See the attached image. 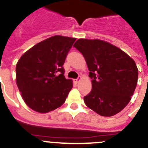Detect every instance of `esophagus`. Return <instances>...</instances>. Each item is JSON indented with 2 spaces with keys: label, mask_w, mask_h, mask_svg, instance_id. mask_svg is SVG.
I'll list each match as a JSON object with an SVG mask.
<instances>
[{
  "label": "esophagus",
  "mask_w": 148,
  "mask_h": 148,
  "mask_svg": "<svg viewBox=\"0 0 148 148\" xmlns=\"http://www.w3.org/2000/svg\"><path fill=\"white\" fill-rule=\"evenodd\" d=\"M81 77H79V78H77V79H75V80H74V82H75V83H78V82H80V80H81Z\"/></svg>",
  "instance_id": "34e87169"
}]
</instances>
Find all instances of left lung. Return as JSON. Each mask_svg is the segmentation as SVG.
Wrapping results in <instances>:
<instances>
[{
  "label": "left lung",
  "mask_w": 148,
  "mask_h": 148,
  "mask_svg": "<svg viewBox=\"0 0 148 148\" xmlns=\"http://www.w3.org/2000/svg\"><path fill=\"white\" fill-rule=\"evenodd\" d=\"M85 58L92 90L84 97L89 108L112 116L130 102L138 81L135 61L121 49L99 39L81 38L73 45Z\"/></svg>",
  "instance_id": "1"
}]
</instances>
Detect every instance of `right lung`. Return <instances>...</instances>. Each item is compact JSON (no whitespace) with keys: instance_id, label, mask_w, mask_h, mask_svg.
<instances>
[{"instance_id":"right-lung-1","label":"right lung","mask_w":148,"mask_h":148,"mask_svg":"<svg viewBox=\"0 0 148 148\" xmlns=\"http://www.w3.org/2000/svg\"><path fill=\"white\" fill-rule=\"evenodd\" d=\"M76 38L55 35L27 50L16 64V84L29 108L46 113L61 107L73 88L63 65Z\"/></svg>"}]
</instances>
